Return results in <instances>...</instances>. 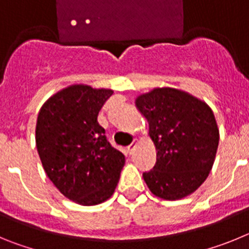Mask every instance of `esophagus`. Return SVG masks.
<instances>
[{"label": "esophagus", "mask_w": 249, "mask_h": 249, "mask_svg": "<svg viewBox=\"0 0 249 249\" xmlns=\"http://www.w3.org/2000/svg\"><path fill=\"white\" fill-rule=\"evenodd\" d=\"M137 144H138V141L137 140H135V141H133V142H132L131 144H129V146H128V153H129V155H132V153L135 152V149H136V147H137Z\"/></svg>", "instance_id": "obj_1"}]
</instances>
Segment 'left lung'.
Masks as SVG:
<instances>
[{
  "mask_svg": "<svg viewBox=\"0 0 249 249\" xmlns=\"http://www.w3.org/2000/svg\"><path fill=\"white\" fill-rule=\"evenodd\" d=\"M136 107L148 121L157 149L155 167L143 173L149 191L167 201L195 192L210 175L218 148L210 106L181 89L162 87L138 96Z\"/></svg>",
  "mask_w": 249,
  "mask_h": 249,
  "instance_id": "8db88e82",
  "label": "left lung"
}]
</instances>
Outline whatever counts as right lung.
Here are the masks:
<instances>
[{
  "label": "right lung",
  "instance_id": "right-lung-1",
  "mask_svg": "<svg viewBox=\"0 0 249 249\" xmlns=\"http://www.w3.org/2000/svg\"><path fill=\"white\" fill-rule=\"evenodd\" d=\"M113 91L73 85L48 98L39 109L36 147L57 190L82 206L113 195L124 156L111 146L97 117Z\"/></svg>",
  "mask_w": 249,
  "mask_h": 249
}]
</instances>
